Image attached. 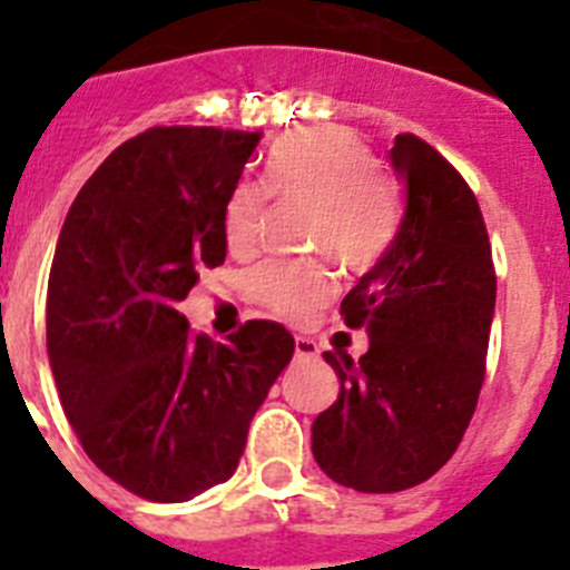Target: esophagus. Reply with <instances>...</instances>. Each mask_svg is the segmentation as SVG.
Instances as JSON below:
<instances>
[{"label":"esophagus","instance_id":"esophagus-1","mask_svg":"<svg viewBox=\"0 0 570 570\" xmlns=\"http://www.w3.org/2000/svg\"><path fill=\"white\" fill-rule=\"evenodd\" d=\"M294 351H296V360H316L320 356V345L308 336H296L294 340Z\"/></svg>","mask_w":570,"mask_h":570}]
</instances>
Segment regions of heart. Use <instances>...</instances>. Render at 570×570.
<instances>
[{"mask_svg": "<svg viewBox=\"0 0 570 570\" xmlns=\"http://www.w3.org/2000/svg\"><path fill=\"white\" fill-rule=\"evenodd\" d=\"M265 188L276 199L311 203V248L328 250L347 268H371L400 223L394 183L374 168L371 148L347 128H308L271 148ZM268 194L236 185L225 205V239L250 250L268 219ZM256 299L288 322H305L334 296V271L320 259H274L250 276Z\"/></svg>", "mask_w": 570, "mask_h": 570, "instance_id": "obj_1", "label": "heart"}]
</instances>
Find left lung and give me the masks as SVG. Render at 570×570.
<instances>
[{
  "instance_id": "left-lung-1",
  "label": "left lung",
  "mask_w": 570,
  "mask_h": 570,
  "mask_svg": "<svg viewBox=\"0 0 570 570\" xmlns=\"http://www.w3.org/2000/svg\"><path fill=\"white\" fill-rule=\"evenodd\" d=\"M391 165L405 214L374 268L342 299L347 328L367 331L351 360L325 351L340 396L311 428L331 480L394 493L434 476L462 442L485 380L497 274L476 196L445 156L400 134Z\"/></svg>"
}]
</instances>
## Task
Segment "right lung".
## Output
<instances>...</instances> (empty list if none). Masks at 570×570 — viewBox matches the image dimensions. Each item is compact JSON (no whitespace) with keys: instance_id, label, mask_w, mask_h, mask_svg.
I'll return each instance as SVG.
<instances>
[{"instance_id":"1","label":"right lung","mask_w":570,"mask_h":570,"mask_svg":"<svg viewBox=\"0 0 570 570\" xmlns=\"http://www.w3.org/2000/svg\"><path fill=\"white\" fill-rule=\"evenodd\" d=\"M262 130L150 128L114 150L65 216L48 282V356L65 416L110 480L188 502L230 480L256 407L294 356L279 322L228 342L179 302L225 262V205Z\"/></svg>"}]
</instances>
